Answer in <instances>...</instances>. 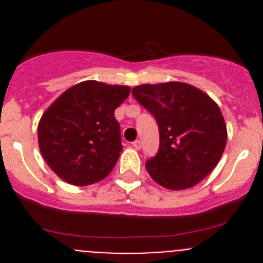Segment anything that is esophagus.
I'll return each mask as SVG.
<instances>
[{
    "label": "esophagus",
    "instance_id": "esophagus-1",
    "mask_svg": "<svg viewBox=\"0 0 263 263\" xmlns=\"http://www.w3.org/2000/svg\"><path fill=\"white\" fill-rule=\"evenodd\" d=\"M132 146H133L136 150H139V148L142 147V143H141V141H134V142L132 143Z\"/></svg>",
    "mask_w": 263,
    "mask_h": 263
}]
</instances>
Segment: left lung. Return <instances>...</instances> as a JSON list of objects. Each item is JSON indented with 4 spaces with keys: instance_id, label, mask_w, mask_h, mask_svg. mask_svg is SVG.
<instances>
[{
    "instance_id": "left-lung-1",
    "label": "left lung",
    "mask_w": 263,
    "mask_h": 263,
    "mask_svg": "<svg viewBox=\"0 0 263 263\" xmlns=\"http://www.w3.org/2000/svg\"><path fill=\"white\" fill-rule=\"evenodd\" d=\"M132 92L159 126L158 154L146 162L153 180L173 191L201 182L227 145V125L217 104L199 88L180 81L141 84Z\"/></svg>"
}]
</instances>
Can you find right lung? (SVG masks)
Masks as SVG:
<instances>
[{"instance_id":"add662e5","label":"right lung","mask_w":263,"mask_h":263,"mask_svg":"<svg viewBox=\"0 0 263 263\" xmlns=\"http://www.w3.org/2000/svg\"><path fill=\"white\" fill-rule=\"evenodd\" d=\"M129 93L127 85L87 80L48 106L38 124L39 150L60 179L89 185L110 174L122 152L115 110Z\"/></svg>"}]
</instances>
